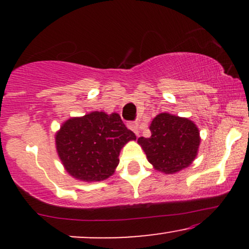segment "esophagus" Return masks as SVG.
I'll use <instances>...</instances> for the list:
<instances>
[{
	"label": "esophagus",
	"instance_id": "34e87169",
	"mask_svg": "<svg viewBox=\"0 0 249 249\" xmlns=\"http://www.w3.org/2000/svg\"><path fill=\"white\" fill-rule=\"evenodd\" d=\"M128 127H130L131 130L133 131L134 134H136L137 137L139 136V133H141V131H139V125L137 124V123H130V124H128Z\"/></svg>",
	"mask_w": 249,
	"mask_h": 249
}]
</instances>
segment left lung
I'll return each mask as SVG.
<instances>
[{
    "label": "left lung",
    "mask_w": 249,
    "mask_h": 249,
    "mask_svg": "<svg viewBox=\"0 0 249 249\" xmlns=\"http://www.w3.org/2000/svg\"><path fill=\"white\" fill-rule=\"evenodd\" d=\"M151 137L138 138L154 170L174 174L190 166L198 156L199 128L192 121L171 113H159L150 125Z\"/></svg>",
    "instance_id": "8db88e82"
}]
</instances>
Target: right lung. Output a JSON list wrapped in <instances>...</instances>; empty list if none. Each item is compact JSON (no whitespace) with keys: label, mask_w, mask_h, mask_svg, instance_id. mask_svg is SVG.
Masks as SVG:
<instances>
[{"label":"right lung","mask_w":249,"mask_h":249,"mask_svg":"<svg viewBox=\"0 0 249 249\" xmlns=\"http://www.w3.org/2000/svg\"><path fill=\"white\" fill-rule=\"evenodd\" d=\"M136 136L121 116L92 111L71 117L55 134L56 150L65 171L85 182L102 181L115 173L119 153Z\"/></svg>","instance_id":"1"}]
</instances>
